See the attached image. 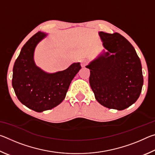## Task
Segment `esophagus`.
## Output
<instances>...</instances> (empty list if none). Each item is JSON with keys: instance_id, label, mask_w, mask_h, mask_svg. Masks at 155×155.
<instances>
[{"instance_id": "esophagus-1", "label": "esophagus", "mask_w": 155, "mask_h": 155, "mask_svg": "<svg viewBox=\"0 0 155 155\" xmlns=\"http://www.w3.org/2000/svg\"><path fill=\"white\" fill-rule=\"evenodd\" d=\"M87 63H88V60H87V59H85L81 60V66H82V67H85V65L87 64Z\"/></svg>"}]
</instances>
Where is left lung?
Masks as SVG:
<instances>
[{
	"label": "left lung",
	"instance_id": "8db88e82",
	"mask_svg": "<svg viewBox=\"0 0 155 155\" xmlns=\"http://www.w3.org/2000/svg\"><path fill=\"white\" fill-rule=\"evenodd\" d=\"M106 52L91 61L90 84L96 101L109 109L124 110L135 103L142 89V68L134 47L118 33L100 31Z\"/></svg>",
	"mask_w": 155,
	"mask_h": 155
}]
</instances>
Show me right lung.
Here are the masks:
<instances>
[{"label":"right lung","instance_id":"add662e5","mask_svg":"<svg viewBox=\"0 0 155 155\" xmlns=\"http://www.w3.org/2000/svg\"><path fill=\"white\" fill-rule=\"evenodd\" d=\"M48 34L39 31L21 49L13 68L12 86L18 100L36 112L51 109L64 101L72 80L81 68L74 63L66 70L46 72L37 66L34 52Z\"/></svg>","mask_w":155,"mask_h":155}]
</instances>
